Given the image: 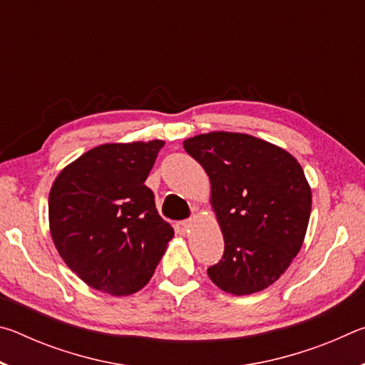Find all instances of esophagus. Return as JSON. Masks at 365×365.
<instances>
[{"label":"esophagus","mask_w":365,"mask_h":365,"mask_svg":"<svg viewBox=\"0 0 365 365\" xmlns=\"http://www.w3.org/2000/svg\"><path fill=\"white\" fill-rule=\"evenodd\" d=\"M190 227H191V220H180V222H178V224H177V228H178V230H180V232H188Z\"/></svg>","instance_id":"esophagus-1"}]
</instances>
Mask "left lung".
Masks as SVG:
<instances>
[{
    "label": "left lung",
    "instance_id": "1",
    "mask_svg": "<svg viewBox=\"0 0 365 365\" xmlns=\"http://www.w3.org/2000/svg\"><path fill=\"white\" fill-rule=\"evenodd\" d=\"M183 148L209 175L225 242L209 279L237 296L267 288L298 255L307 230L312 195L299 163L245 133L197 135Z\"/></svg>",
    "mask_w": 365,
    "mask_h": 365
}]
</instances>
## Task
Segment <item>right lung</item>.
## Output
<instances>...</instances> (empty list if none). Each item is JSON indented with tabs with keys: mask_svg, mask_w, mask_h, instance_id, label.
Instances as JSON below:
<instances>
[{
	"mask_svg": "<svg viewBox=\"0 0 365 365\" xmlns=\"http://www.w3.org/2000/svg\"><path fill=\"white\" fill-rule=\"evenodd\" d=\"M164 141L109 143L86 151L49 191L56 250L86 285L113 296L143 288L174 237L146 187Z\"/></svg>",
	"mask_w": 365,
	"mask_h": 365,
	"instance_id": "add662e5",
	"label": "right lung"
}]
</instances>
